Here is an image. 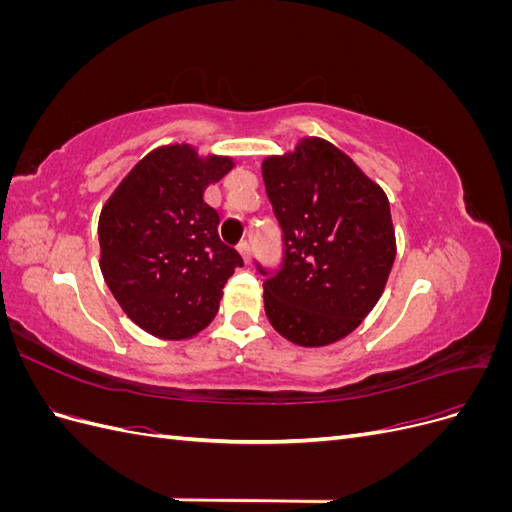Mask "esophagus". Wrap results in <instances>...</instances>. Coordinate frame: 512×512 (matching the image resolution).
Listing matches in <instances>:
<instances>
[{
  "label": "esophagus",
  "mask_w": 512,
  "mask_h": 512,
  "mask_svg": "<svg viewBox=\"0 0 512 512\" xmlns=\"http://www.w3.org/2000/svg\"><path fill=\"white\" fill-rule=\"evenodd\" d=\"M237 250H239L241 258L245 260V265H250V258H252V247H250V243H247V241H241V243L237 245Z\"/></svg>",
  "instance_id": "obj_1"
}]
</instances>
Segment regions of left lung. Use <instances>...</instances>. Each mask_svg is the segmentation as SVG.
<instances>
[{
	"instance_id": "8db88e82",
	"label": "left lung",
	"mask_w": 512,
	"mask_h": 512,
	"mask_svg": "<svg viewBox=\"0 0 512 512\" xmlns=\"http://www.w3.org/2000/svg\"><path fill=\"white\" fill-rule=\"evenodd\" d=\"M262 179L286 247L282 269L262 284L265 314L292 344H335L367 318L389 280L397 252L389 198L318 136L262 160Z\"/></svg>"
}]
</instances>
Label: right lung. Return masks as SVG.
Instances as JSON below:
<instances>
[{"instance_id":"add662e5","label":"right lung","mask_w":512,"mask_h":512,"mask_svg":"<svg viewBox=\"0 0 512 512\" xmlns=\"http://www.w3.org/2000/svg\"><path fill=\"white\" fill-rule=\"evenodd\" d=\"M235 160L198 156L194 145L153 149L106 200L100 271L126 316L160 339H190L215 318L228 277L243 258L218 235L205 203Z\"/></svg>"}]
</instances>
